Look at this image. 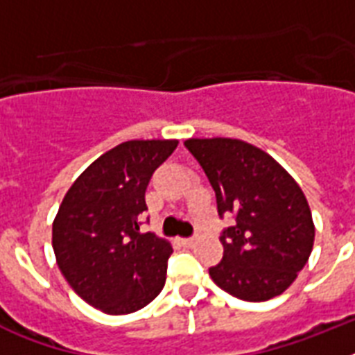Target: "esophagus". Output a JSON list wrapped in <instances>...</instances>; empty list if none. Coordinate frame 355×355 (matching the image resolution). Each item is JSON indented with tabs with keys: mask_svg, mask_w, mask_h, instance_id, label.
<instances>
[{
	"mask_svg": "<svg viewBox=\"0 0 355 355\" xmlns=\"http://www.w3.org/2000/svg\"><path fill=\"white\" fill-rule=\"evenodd\" d=\"M180 243H182L184 247H191L195 243V237H180Z\"/></svg>",
	"mask_w": 355,
	"mask_h": 355,
	"instance_id": "esophagus-1",
	"label": "esophagus"
}]
</instances>
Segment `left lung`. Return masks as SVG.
Listing matches in <instances>:
<instances>
[{"label":"left lung","instance_id":"left-lung-1","mask_svg":"<svg viewBox=\"0 0 355 355\" xmlns=\"http://www.w3.org/2000/svg\"><path fill=\"white\" fill-rule=\"evenodd\" d=\"M216 191L225 252L211 280L247 302H263L291 286L308 263L315 227L302 189L278 162L232 138L186 139Z\"/></svg>","mask_w":355,"mask_h":355}]
</instances>
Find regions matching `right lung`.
<instances>
[{
    "mask_svg": "<svg viewBox=\"0 0 355 355\" xmlns=\"http://www.w3.org/2000/svg\"><path fill=\"white\" fill-rule=\"evenodd\" d=\"M177 139H130L73 182L53 223L58 269L85 302L105 313L138 311L162 291L173 247L141 234L145 191ZM149 221V217H147Z\"/></svg>",
    "mask_w": 355,
    "mask_h": 355,
    "instance_id": "right-lung-1",
    "label": "right lung"
}]
</instances>
